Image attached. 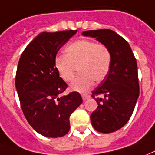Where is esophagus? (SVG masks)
Returning <instances> with one entry per match:
<instances>
[{
    "label": "esophagus",
    "mask_w": 155,
    "mask_h": 155,
    "mask_svg": "<svg viewBox=\"0 0 155 155\" xmlns=\"http://www.w3.org/2000/svg\"><path fill=\"white\" fill-rule=\"evenodd\" d=\"M81 96H82V99L84 101L87 100V99L90 98V96H89V95H86V94H83V95H81Z\"/></svg>",
    "instance_id": "34e87169"
}]
</instances>
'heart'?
Returning a JSON list of instances; mask_svg holds the SVG:
<instances>
[{
  "instance_id": "1",
  "label": "heart",
  "mask_w": 155,
  "mask_h": 155,
  "mask_svg": "<svg viewBox=\"0 0 155 155\" xmlns=\"http://www.w3.org/2000/svg\"><path fill=\"white\" fill-rule=\"evenodd\" d=\"M65 51L66 54L56 57L54 64L59 76L66 82L74 79L76 67L79 66L80 75L70 84V90L86 91L94 81H102L109 73L111 54L106 45L93 40L82 39L69 45Z\"/></svg>"
}]
</instances>
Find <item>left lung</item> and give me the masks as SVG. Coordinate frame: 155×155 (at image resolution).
Instances as JSON below:
<instances>
[{
  "mask_svg": "<svg viewBox=\"0 0 155 155\" xmlns=\"http://www.w3.org/2000/svg\"><path fill=\"white\" fill-rule=\"evenodd\" d=\"M85 37L95 38L106 45L111 54L109 73L92 91L98 107L91 115L92 127L99 133L109 134L122 128L130 119L139 96L138 66L130 45L110 29L89 30Z\"/></svg>",
  "mask_w": 155,
  "mask_h": 155,
  "instance_id": "obj_1",
  "label": "left lung"
}]
</instances>
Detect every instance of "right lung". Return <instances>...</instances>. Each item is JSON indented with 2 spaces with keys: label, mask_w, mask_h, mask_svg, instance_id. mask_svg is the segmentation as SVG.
<instances>
[{
  "label": "right lung",
  "mask_w": 155,
  "mask_h": 155,
  "mask_svg": "<svg viewBox=\"0 0 155 155\" xmlns=\"http://www.w3.org/2000/svg\"><path fill=\"white\" fill-rule=\"evenodd\" d=\"M76 32H41L27 46L18 62L15 84L21 110L32 128L48 138L68 134L70 115L83 101L75 91L60 96L67 84L54 64L60 48Z\"/></svg>",
  "instance_id": "add662e5"
}]
</instances>
